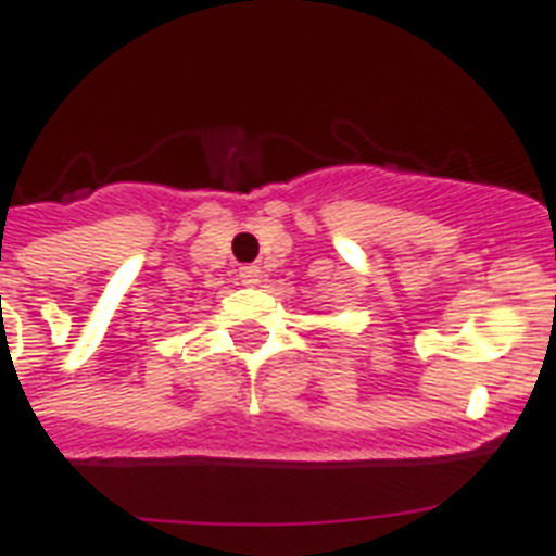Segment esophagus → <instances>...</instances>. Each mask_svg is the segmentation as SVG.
<instances>
[{
    "label": "esophagus",
    "instance_id": "esophagus-1",
    "mask_svg": "<svg viewBox=\"0 0 556 556\" xmlns=\"http://www.w3.org/2000/svg\"><path fill=\"white\" fill-rule=\"evenodd\" d=\"M239 283H242V287H258V283H262V269L255 267V264L242 267L239 269Z\"/></svg>",
    "mask_w": 556,
    "mask_h": 556
}]
</instances>
